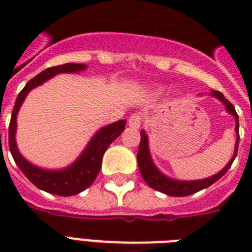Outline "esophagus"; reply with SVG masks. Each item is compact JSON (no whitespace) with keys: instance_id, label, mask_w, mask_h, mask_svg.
Instances as JSON below:
<instances>
[{"instance_id":"1","label":"esophagus","mask_w":252,"mask_h":252,"mask_svg":"<svg viewBox=\"0 0 252 252\" xmlns=\"http://www.w3.org/2000/svg\"><path fill=\"white\" fill-rule=\"evenodd\" d=\"M142 123V116L140 114H133L130 115L129 119H128V126L133 129H137L138 126H141Z\"/></svg>"}]
</instances>
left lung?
I'll list each match as a JSON object with an SVG mask.
<instances>
[{
	"instance_id": "8db88e82",
	"label": "left lung",
	"mask_w": 252,
	"mask_h": 252,
	"mask_svg": "<svg viewBox=\"0 0 252 252\" xmlns=\"http://www.w3.org/2000/svg\"><path fill=\"white\" fill-rule=\"evenodd\" d=\"M212 94L217 96V98L221 100V102L226 106V110L229 114H231L235 118V132L238 134V138H237V144H235V152L233 158L230 159V162L227 163L226 167L223 168L222 171H220L219 174L211 176V178H207L204 180H196V182H178V180H172L167 176H165L163 174L158 171L154 163L152 162V158H150L149 149H148V137L144 130H141V141H140V146H138L137 152V162H138V168H140V172H141V176L144 178V180L146 182V184L149 186L150 188H154L159 192H163L168 196H188L192 195V193H196V192L201 191L204 188L209 187L212 184L217 182V180L223 176V174L230 168L231 163L234 161V158L237 157V153H238V144H239V120H238V114L235 111L234 106L231 104L229 100H227L225 96H223L222 93L220 91H213Z\"/></svg>"
}]
</instances>
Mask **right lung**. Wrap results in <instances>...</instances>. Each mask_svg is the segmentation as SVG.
<instances>
[{"label":"right lung","mask_w":252,"mask_h":252,"mask_svg":"<svg viewBox=\"0 0 252 252\" xmlns=\"http://www.w3.org/2000/svg\"><path fill=\"white\" fill-rule=\"evenodd\" d=\"M84 69H86V65L68 63V64L51 66V68L43 70L40 74H37L32 80H30L26 86L22 89L21 93L18 94L11 119H10L9 148L14 161L31 183L35 184L37 188H40L43 191L53 193V195L73 196L90 187L91 184L94 183L95 178L98 176L99 170L102 167V158L104 152L110 146L111 142L116 140L122 134L123 130L126 129V120H119L111 126L102 128L93 137L86 150L81 154V157L70 167L60 170V171H47V170L35 167L30 162L26 161L21 156V153L18 152L17 145H15L17 114L22 102L25 100L26 95L29 94V91L59 73L81 72Z\"/></svg>","instance_id":"obj_1"}]
</instances>
